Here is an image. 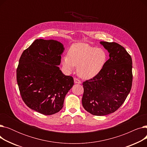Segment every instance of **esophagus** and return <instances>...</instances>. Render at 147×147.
<instances>
[{
  "instance_id": "1",
  "label": "esophagus",
  "mask_w": 147,
  "mask_h": 147,
  "mask_svg": "<svg viewBox=\"0 0 147 147\" xmlns=\"http://www.w3.org/2000/svg\"><path fill=\"white\" fill-rule=\"evenodd\" d=\"M74 81L75 83H78V84H81V81L80 80H79L77 78H74Z\"/></svg>"
}]
</instances>
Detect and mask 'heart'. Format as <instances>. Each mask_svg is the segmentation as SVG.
<instances>
[{
	"instance_id": "obj_1",
	"label": "heart",
	"mask_w": 147,
	"mask_h": 147,
	"mask_svg": "<svg viewBox=\"0 0 147 147\" xmlns=\"http://www.w3.org/2000/svg\"><path fill=\"white\" fill-rule=\"evenodd\" d=\"M107 61V54L101 48H96L87 43L73 45L68 55L62 58V64L67 71L73 70L78 66L77 72L83 79H91L102 70Z\"/></svg>"
}]
</instances>
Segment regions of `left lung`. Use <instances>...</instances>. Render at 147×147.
<instances>
[{
  "instance_id": "obj_1",
  "label": "left lung",
  "mask_w": 147,
  "mask_h": 147,
  "mask_svg": "<svg viewBox=\"0 0 147 147\" xmlns=\"http://www.w3.org/2000/svg\"><path fill=\"white\" fill-rule=\"evenodd\" d=\"M110 58L93 78L83 83L82 105L94 115L117 110L124 103L132 84V61L124 47L115 42H100Z\"/></svg>"
}]
</instances>
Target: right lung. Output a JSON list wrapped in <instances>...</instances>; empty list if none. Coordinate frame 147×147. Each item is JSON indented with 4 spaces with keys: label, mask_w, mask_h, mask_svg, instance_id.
<instances>
[{
    "label": "right lung",
    "mask_w": 147,
    "mask_h": 147,
    "mask_svg": "<svg viewBox=\"0 0 147 147\" xmlns=\"http://www.w3.org/2000/svg\"><path fill=\"white\" fill-rule=\"evenodd\" d=\"M64 46L54 40L36 39L24 51L17 69V81L23 101L30 109L44 115L59 112L73 77L59 69Z\"/></svg>",
    "instance_id": "add662e5"
}]
</instances>
